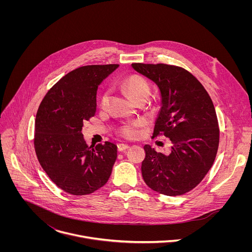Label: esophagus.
Masks as SVG:
<instances>
[{"label": "esophagus", "instance_id": "34e87169", "mask_svg": "<svg viewBox=\"0 0 252 252\" xmlns=\"http://www.w3.org/2000/svg\"><path fill=\"white\" fill-rule=\"evenodd\" d=\"M128 148H129V145H128V144H117V150H118V151H120V152H122V151H125V150H126V149H128Z\"/></svg>", "mask_w": 252, "mask_h": 252}]
</instances>
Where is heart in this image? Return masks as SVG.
Masks as SVG:
<instances>
[{"mask_svg": "<svg viewBox=\"0 0 252 252\" xmlns=\"http://www.w3.org/2000/svg\"><path fill=\"white\" fill-rule=\"evenodd\" d=\"M122 88L128 93V95L134 100L148 96L149 94V85L143 76L139 74H131L125 77L121 83ZM109 101V92L108 90L104 91L100 98V107L106 108L108 106ZM145 127V122L143 120H134L129 122H124L119 125L116 129V132L122 138L128 140H134L141 136L142 130Z\"/></svg>", "mask_w": 252, "mask_h": 252, "instance_id": "obj_1", "label": "heart"}]
</instances>
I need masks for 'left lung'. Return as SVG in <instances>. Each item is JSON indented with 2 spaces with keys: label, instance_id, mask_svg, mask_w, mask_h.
I'll return each instance as SVG.
<instances>
[{
  "label": "left lung",
  "instance_id": "8db88e82",
  "mask_svg": "<svg viewBox=\"0 0 252 252\" xmlns=\"http://www.w3.org/2000/svg\"><path fill=\"white\" fill-rule=\"evenodd\" d=\"M132 67L161 91L162 108L152 137L165 136L172 143L169 155L144 145V182L160 194L182 195L203 180L215 162L219 127L214 103L196 76L181 67L163 63Z\"/></svg>",
  "mask_w": 252,
  "mask_h": 252
}]
</instances>
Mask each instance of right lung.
<instances>
[{"mask_svg": "<svg viewBox=\"0 0 252 252\" xmlns=\"http://www.w3.org/2000/svg\"><path fill=\"white\" fill-rule=\"evenodd\" d=\"M119 65H88L68 72L45 94L37 108L34 147L37 160L65 192L88 195L108 182L117 146L110 142L88 146L83 121L96 112L98 85Z\"/></svg>", "mask_w": 252, "mask_h": 252, "instance_id": "right-lung-1", "label": "right lung"}]
</instances>
